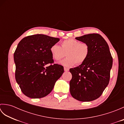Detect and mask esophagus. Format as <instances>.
Instances as JSON below:
<instances>
[{"mask_svg":"<svg viewBox=\"0 0 124 124\" xmlns=\"http://www.w3.org/2000/svg\"><path fill=\"white\" fill-rule=\"evenodd\" d=\"M64 71H69V69H68V68H64Z\"/></svg>","mask_w":124,"mask_h":124,"instance_id":"esophagus-1","label":"esophagus"}]
</instances>
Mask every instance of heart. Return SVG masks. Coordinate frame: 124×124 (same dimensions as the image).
I'll list each match as a JSON object with an SVG mask.
<instances>
[{
	"mask_svg": "<svg viewBox=\"0 0 124 124\" xmlns=\"http://www.w3.org/2000/svg\"><path fill=\"white\" fill-rule=\"evenodd\" d=\"M52 57L56 61H60L65 56L66 59L60 62L65 67H71L80 65L85 62L89 53V47L87 44L80 43L73 39H68L61 43V46L54 44L50 49Z\"/></svg>",
	"mask_w": 124,
	"mask_h": 124,
	"instance_id": "heart-1",
	"label": "heart"
}]
</instances>
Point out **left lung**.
<instances>
[{
	"label": "left lung",
	"mask_w": 124,
	"mask_h": 124,
	"mask_svg": "<svg viewBox=\"0 0 124 124\" xmlns=\"http://www.w3.org/2000/svg\"><path fill=\"white\" fill-rule=\"evenodd\" d=\"M76 39L88 44L89 53L85 62L70 69V94L78 101H92L99 98L108 85L112 57L108 45L99 34H88Z\"/></svg>",
	"instance_id": "8db88e82"
}]
</instances>
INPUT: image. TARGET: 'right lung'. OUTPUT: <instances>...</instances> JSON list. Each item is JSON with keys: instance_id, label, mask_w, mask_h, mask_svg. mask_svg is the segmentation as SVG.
Here are the masks:
<instances>
[{"instance_id": "right-lung-1", "label": "right lung", "mask_w": 124, "mask_h": 124, "mask_svg": "<svg viewBox=\"0 0 124 124\" xmlns=\"http://www.w3.org/2000/svg\"><path fill=\"white\" fill-rule=\"evenodd\" d=\"M60 39L37 34L23 38L14 54L15 79L25 95L32 99L47 96L64 72L54 64L51 47Z\"/></svg>"}]
</instances>
